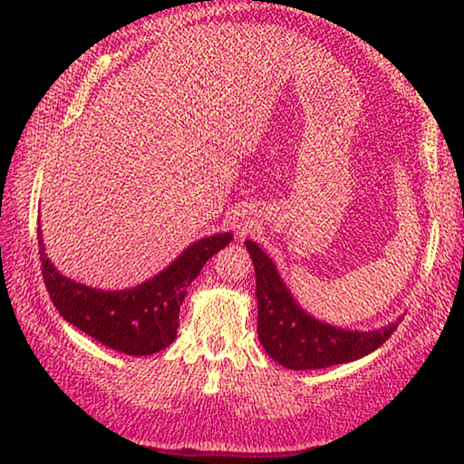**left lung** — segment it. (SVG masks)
<instances>
[{
	"label": "left lung",
	"mask_w": 464,
	"mask_h": 464,
	"mask_svg": "<svg viewBox=\"0 0 464 464\" xmlns=\"http://www.w3.org/2000/svg\"><path fill=\"white\" fill-rule=\"evenodd\" d=\"M246 247L256 270L257 335L266 354L290 371H315L371 354L389 340L401 321L399 317L368 332L324 324L295 301L272 257L257 243L247 239Z\"/></svg>",
	"instance_id": "left-lung-1"
}]
</instances>
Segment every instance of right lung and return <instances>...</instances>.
I'll list each match as a JSON object with an SVG mask.
<instances>
[{
  "mask_svg": "<svg viewBox=\"0 0 464 464\" xmlns=\"http://www.w3.org/2000/svg\"><path fill=\"white\" fill-rule=\"evenodd\" d=\"M231 233H217L186 247L166 270L127 290H102L63 276L44 254L38 227L43 278L61 317L102 345L129 356L155 354L176 340L179 304L202 266L231 243Z\"/></svg>",
  "mask_w": 464,
  "mask_h": 464,
  "instance_id": "1",
  "label": "right lung"
}]
</instances>
